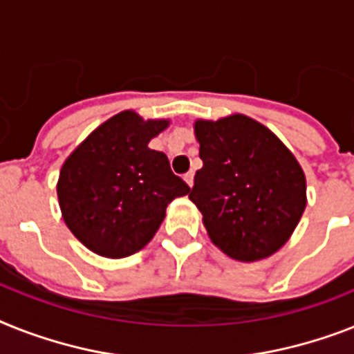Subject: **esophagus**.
<instances>
[{
    "label": "esophagus",
    "mask_w": 354,
    "mask_h": 354,
    "mask_svg": "<svg viewBox=\"0 0 354 354\" xmlns=\"http://www.w3.org/2000/svg\"><path fill=\"white\" fill-rule=\"evenodd\" d=\"M184 180H186V184H188L189 188H192V186H194V174L184 175Z\"/></svg>",
    "instance_id": "1"
}]
</instances>
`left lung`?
<instances>
[{
    "label": "left lung",
    "mask_w": 354,
    "mask_h": 354,
    "mask_svg": "<svg viewBox=\"0 0 354 354\" xmlns=\"http://www.w3.org/2000/svg\"><path fill=\"white\" fill-rule=\"evenodd\" d=\"M194 130L203 168L189 201L213 244L241 262L277 253L308 204L299 160L270 128L242 113L197 119Z\"/></svg>",
    "instance_id": "8db88e82"
}]
</instances>
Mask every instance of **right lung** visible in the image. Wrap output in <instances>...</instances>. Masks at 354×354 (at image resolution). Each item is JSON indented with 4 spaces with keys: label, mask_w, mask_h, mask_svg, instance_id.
Instances as JSON below:
<instances>
[{
    "label": "right lung",
    "mask_w": 354,
    "mask_h": 354,
    "mask_svg": "<svg viewBox=\"0 0 354 354\" xmlns=\"http://www.w3.org/2000/svg\"><path fill=\"white\" fill-rule=\"evenodd\" d=\"M170 127L133 110L113 115L61 166L57 198L63 221L81 244L106 259H124L148 244L175 197L188 184L148 142Z\"/></svg>",
    "instance_id": "right-lung-1"
}]
</instances>
